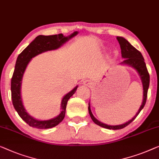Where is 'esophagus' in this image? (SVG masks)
Here are the masks:
<instances>
[{
    "label": "esophagus",
    "instance_id": "esophagus-1",
    "mask_svg": "<svg viewBox=\"0 0 159 159\" xmlns=\"http://www.w3.org/2000/svg\"><path fill=\"white\" fill-rule=\"evenodd\" d=\"M82 84L84 85H89L90 84V81L88 80H84L83 81H82Z\"/></svg>",
    "mask_w": 159,
    "mask_h": 159
}]
</instances>
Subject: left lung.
Here are the masks:
<instances>
[{"label":"left lung","mask_w":159,"mask_h":159,"mask_svg":"<svg viewBox=\"0 0 159 159\" xmlns=\"http://www.w3.org/2000/svg\"><path fill=\"white\" fill-rule=\"evenodd\" d=\"M117 39H118L120 47L121 49V55L124 59L123 61H122L120 64H125V65L130 66L131 67L134 68L137 71L138 74H139L140 78H141L142 84H143V101L142 104L140 107L139 111L136 112L135 116L133 118L126 122L125 123L120 124V125H110L107 124H105L102 122L99 121L94 117L93 112L91 111L90 104L89 102L88 111L89 114L90 116L93 121L97 125L101 127L107 128L110 130H119L122 128H125L128 125L134 120L135 118L138 116V115L140 113L141 110L143 108L146 102L147 99V93H148V89L149 87V82H150V76H149L148 72L147 70L146 63L144 61V59L141 53L135 49L134 47H133L128 41L125 39V38L122 37V36H117Z\"/></svg>","instance_id":"obj_1"}]
</instances>
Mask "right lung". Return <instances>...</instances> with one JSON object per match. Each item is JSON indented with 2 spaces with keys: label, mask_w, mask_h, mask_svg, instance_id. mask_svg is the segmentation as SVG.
Segmentation results:
<instances>
[{
  "label": "right lung",
  "mask_w": 159,
  "mask_h": 159,
  "mask_svg": "<svg viewBox=\"0 0 159 159\" xmlns=\"http://www.w3.org/2000/svg\"><path fill=\"white\" fill-rule=\"evenodd\" d=\"M78 34L77 31L70 34L68 36H64L62 34H57L52 36L39 35L35 38L33 41L29 43V45L18 55L15 65V70L13 72L12 79H11V98L13 107L16 110L18 114L22 120L30 126L39 129H47L52 128L58 125L63 120L65 116L66 107L67 102L71 97L75 93L78 85H77L72 90L66 94L63 97L61 102V111L58 116L54 118L41 120L34 118L30 116L25 108L21 98V84L22 79L26 69L32 58L43 52L52 51L60 48L64 43L71 39Z\"/></svg>",
  "instance_id": "add662e5"
}]
</instances>
